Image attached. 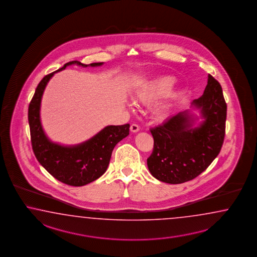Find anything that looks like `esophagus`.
Segmentation results:
<instances>
[{"instance_id":"esophagus-1","label":"esophagus","mask_w":257,"mask_h":257,"mask_svg":"<svg viewBox=\"0 0 257 257\" xmlns=\"http://www.w3.org/2000/svg\"><path fill=\"white\" fill-rule=\"evenodd\" d=\"M130 130L133 133H138L139 131V126L138 124H136V123H133L132 124L131 127H130Z\"/></svg>"}]
</instances>
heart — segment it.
I'll return each mask as SVG.
<instances>
[{"instance_id": "b5f03b06", "label": "heart", "mask_w": 257, "mask_h": 257, "mask_svg": "<svg viewBox=\"0 0 257 257\" xmlns=\"http://www.w3.org/2000/svg\"><path fill=\"white\" fill-rule=\"evenodd\" d=\"M175 83V80L173 77H161L155 82L148 84L146 87L138 90L136 94V99L144 104L152 103L159 97L169 94ZM161 112V114H163V112H165V109H163Z\"/></svg>"}]
</instances>
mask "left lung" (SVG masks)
I'll return each instance as SVG.
<instances>
[{
  "label": "left lung",
  "instance_id": "8db88e82",
  "mask_svg": "<svg viewBox=\"0 0 257 257\" xmlns=\"http://www.w3.org/2000/svg\"><path fill=\"white\" fill-rule=\"evenodd\" d=\"M191 106L200 109L203 120L195 127L189 110L177 113L163 124L151 129L154 147L148 167L156 179L181 184L194 179L219 154L224 143L226 104L222 87L208 75L203 94Z\"/></svg>",
  "mask_w": 257,
  "mask_h": 257
}]
</instances>
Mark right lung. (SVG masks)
<instances>
[{"label": "right lung", "instance_id": "right-lung-1", "mask_svg": "<svg viewBox=\"0 0 257 257\" xmlns=\"http://www.w3.org/2000/svg\"><path fill=\"white\" fill-rule=\"evenodd\" d=\"M73 64L86 68L101 66L103 62L85 65L74 60L44 76L30 103L28 118L32 150L38 162L58 181L69 186L82 187L96 180L106 172L114 147L129 135L130 124L106 126L87 141L69 147L54 143L46 137L40 118L44 89L56 72Z\"/></svg>", "mask_w": 257, "mask_h": 257}]
</instances>
